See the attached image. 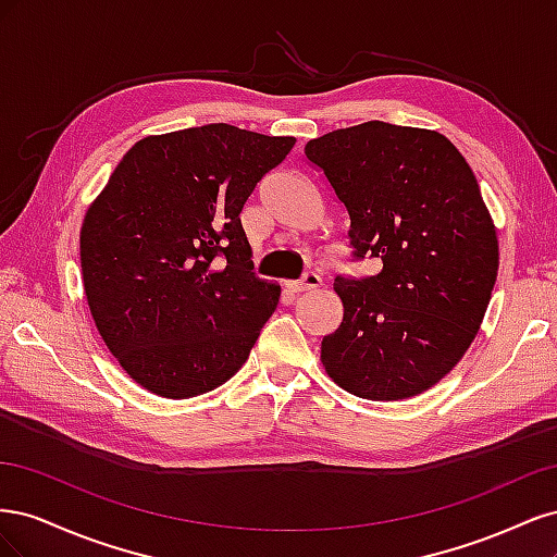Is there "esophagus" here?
Listing matches in <instances>:
<instances>
[{
  "mask_svg": "<svg viewBox=\"0 0 557 557\" xmlns=\"http://www.w3.org/2000/svg\"><path fill=\"white\" fill-rule=\"evenodd\" d=\"M320 285H323V278H320V274L307 272L299 281H290L288 288L293 293H305V290H315V288H320Z\"/></svg>",
  "mask_w": 557,
  "mask_h": 557,
  "instance_id": "obj_1",
  "label": "esophagus"
}]
</instances>
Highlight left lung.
I'll return each mask as SVG.
<instances>
[{
	"instance_id": "left-lung-1",
	"label": "left lung",
	"mask_w": 557,
	"mask_h": 557,
	"mask_svg": "<svg viewBox=\"0 0 557 557\" xmlns=\"http://www.w3.org/2000/svg\"><path fill=\"white\" fill-rule=\"evenodd\" d=\"M348 213L350 260L336 276L344 320L323 339L325 372L364 399H407L442 381L481 327L499 269L493 218L444 134L369 121L305 146Z\"/></svg>"
}]
</instances>
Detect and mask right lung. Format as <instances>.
I'll list each match as a JSON object with an SVG mask.
<instances>
[{
	"mask_svg": "<svg viewBox=\"0 0 557 557\" xmlns=\"http://www.w3.org/2000/svg\"><path fill=\"white\" fill-rule=\"evenodd\" d=\"M293 146L227 123L148 137L92 201L81 227L88 305L146 391L195 397L248 360L281 288L252 272L239 213Z\"/></svg>",
	"mask_w": 557,
	"mask_h": 557,
	"instance_id": "1",
	"label": "right lung"
}]
</instances>
